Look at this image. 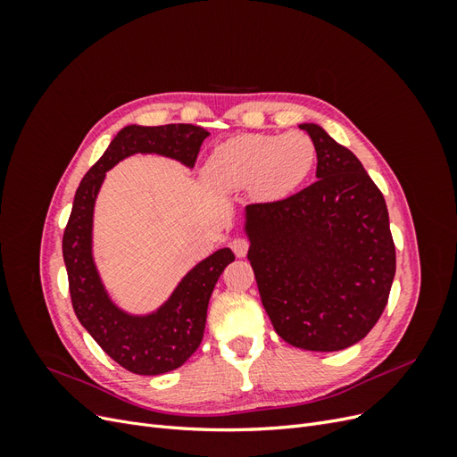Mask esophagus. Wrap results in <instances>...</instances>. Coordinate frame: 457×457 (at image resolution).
Returning <instances> with one entry per match:
<instances>
[{
    "mask_svg": "<svg viewBox=\"0 0 457 457\" xmlns=\"http://www.w3.org/2000/svg\"><path fill=\"white\" fill-rule=\"evenodd\" d=\"M230 247H232V252H234V255H237V257H245L247 250H250V242H247L242 237H238V238L230 240Z\"/></svg>",
    "mask_w": 457,
    "mask_h": 457,
    "instance_id": "1",
    "label": "esophagus"
}]
</instances>
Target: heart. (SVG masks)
<instances>
[{"label":"heart","instance_id":"heart-1","mask_svg":"<svg viewBox=\"0 0 457 457\" xmlns=\"http://www.w3.org/2000/svg\"><path fill=\"white\" fill-rule=\"evenodd\" d=\"M316 162V146L303 131L245 133L215 148L205 179L220 192L250 188L259 198H282L297 188Z\"/></svg>","mask_w":457,"mask_h":457}]
</instances>
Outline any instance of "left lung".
<instances>
[{
	"label": "left lung",
	"instance_id": "8db88e82",
	"mask_svg": "<svg viewBox=\"0 0 457 457\" xmlns=\"http://www.w3.org/2000/svg\"><path fill=\"white\" fill-rule=\"evenodd\" d=\"M299 128L316 146V181L245 207L247 259L276 334L305 351H341L370 334L389 299V212L349 148L316 123Z\"/></svg>",
	"mask_w": 457,
	"mask_h": 457
}]
</instances>
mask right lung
Masks as SVG:
<instances>
[{"label":"right lung","instance_id":"right-lung-1","mask_svg":"<svg viewBox=\"0 0 457 457\" xmlns=\"http://www.w3.org/2000/svg\"><path fill=\"white\" fill-rule=\"evenodd\" d=\"M210 135L192 123L123 128L104 154L81 179L62 237L72 307L99 347L126 370L160 376L183 366L200 347L213 287L234 261L228 247L217 250L188 270L170 299L150 314H129L110 299L93 259V210L108 170L133 154H160L195 168L200 146Z\"/></svg>","mask_w":457,"mask_h":457}]
</instances>
